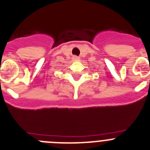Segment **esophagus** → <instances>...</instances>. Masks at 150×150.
Instances as JSON below:
<instances>
[{"mask_svg":"<svg viewBox=\"0 0 150 150\" xmlns=\"http://www.w3.org/2000/svg\"><path fill=\"white\" fill-rule=\"evenodd\" d=\"M78 59H79V58H78V56H73V57H72V60L73 61H78Z\"/></svg>","mask_w":150,"mask_h":150,"instance_id":"esophagus-1","label":"esophagus"}]
</instances>
